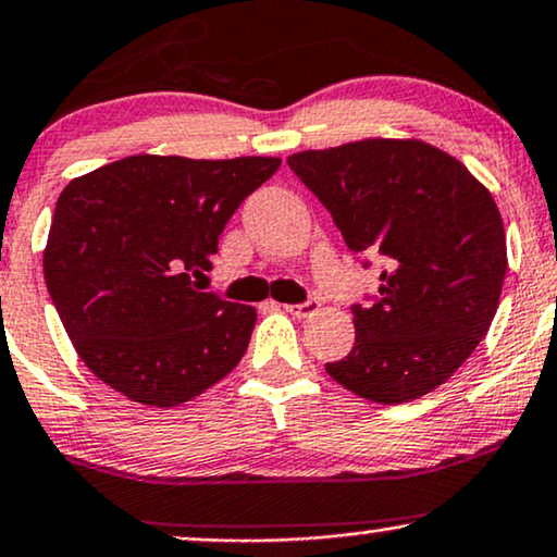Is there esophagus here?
<instances>
[{
	"label": "esophagus",
	"instance_id": "34e87169",
	"mask_svg": "<svg viewBox=\"0 0 557 557\" xmlns=\"http://www.w3.org/2000/svg\"><path fill=\"white\" fill-rule=\"evenodd\" d=\"M284 309H286V312L292 314V317H299V320H307V317H314L317 312H320V301L309 299V301H305V305H286Z\"/></svg>",
	"mask_w": 557,
	"mask_h": 557
}]
</instances>
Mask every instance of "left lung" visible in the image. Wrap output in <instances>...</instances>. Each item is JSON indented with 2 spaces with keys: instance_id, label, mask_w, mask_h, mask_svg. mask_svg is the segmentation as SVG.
Listing matches in <instances>:
<instances>
[{
  "instance_id": "8db88e82",
  "label": "left lung",
  "mask_w": 557,
  "mask_h": 557,
  "mask_svg": "<svg viewBox=\"0 0 557 557\" xmlns=\"http://www.w3.org/2000/svg\"><path fill=\"white\" fill-rule=\"evenodd\" d=\"M286 163L348 248L386 263L375 305L352 307L356 345L324 371L379 404L435 392L471 358L499 307L507 235L491 191L417 137H366Z\"/></svg>"
}]
</instances>
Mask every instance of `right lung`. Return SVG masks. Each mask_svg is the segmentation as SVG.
I'll use <instances>...</instances> for the list:
<instances>
[{
    "label": "right lung",
    "mask_w": 557,
    "mask_h": 557,
    "mask_svg": "<svg viewBox=\"0 0 557 557\" xmlns=\"http://www.w3.org/2000/svg\"><path fill=\"white\" fill-rule=\"evenodd\" d=\"M281 158L129 156L61 191L42 273L86 368L146 407H178L240 363L256 309L197 292L235 209Z\"/></svg>",
    "instance_id": "right-lung-1"
}]
</instances>
